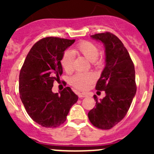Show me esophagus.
Listing matches in <instances>:
<instances>
[{"label":"esophagus","instance_id":"1","mask_svg":"<svg viewBox=\"0 0 154 154\" xmlns=\"http://www.w3.org/2000/svg\"><path fill=\"white\" fill-rule=\"evenodd\" d=\"M78 96H79V97L82 98V97H86L87 96V94H86V93H79Z\"/></svg>","mask_w":154,"mask_h":154}]
</instances>
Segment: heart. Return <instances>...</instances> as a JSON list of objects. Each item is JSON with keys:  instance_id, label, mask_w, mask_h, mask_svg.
<instances>
[{"instance_id": "1", "label": "heart", "mask_w": 154, "mask_h": 154, "mask_svg": "<svg viewBox=\"0 0 154 154\" xmlns=\"http://www.w3.org/2000/svg\"><path fill=\"white\" fill-rule=\"evenodd\" d=\"M100 51L98 48L90 42L83 41L74 46L71 51H67L63 54L61 59V64L66 72L69 73L74 69V56L81 54L90 62H97ZM95 77L91 73H77L71 78V83L75 88L86 89L94 80Z\"/></svg>"}]
</instances>
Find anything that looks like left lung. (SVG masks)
I'll return each mask as SVG.
<instances>
[{
  "label": "left lung",
  "instance_id": "left-lung-1",
  "mask_svg": "<svg viewBox=\"0 0 154 154\" xmlns=\"http://www.w3.org/2000/svg\"><path fill=\"white\" fill-rule=\"evenodd\" d=\"M101 42L105 48V67L95 88L105 91L106 96L96 100V106L90 110L88 117L94 127L109 130L125 118L136 95V74L133 61L123 43L110 32L91 35Z\"/></svg>",
  "mask_w": 154,
  "mask_h": 154
}]
</instances>
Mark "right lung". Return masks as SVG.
<instances>
[{"mask_svg": "<svg viewBox=\"0 0 154 154\" xmlns=\"http://www.w3.org/2000/svg\"><path fill=\"white\" fill-rule=\"evenodd\" d=\"M75 39L46 37L29 51L19 74L20 97L29 117L45 127L64 123L78 97L70 87L54 93V80L63 74L61 59Z\"/></svg>", "mask_w": 154, "mask_h": 154, "instance_id": "add662e5", "label": "right lung"}]
</instances>
